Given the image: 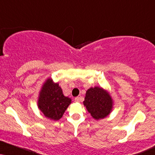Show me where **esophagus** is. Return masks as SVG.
Wrapping results in <instances>:
<instances>
[{
	"mask_svg": "<svg viewBox=\"0 0 155 155\" xmlns=\"http://www.w3.org/2000/svg\"><path fill=\"white\" fill-rule=\"evenodd\" d=\"M74 100H75V102H80V97H75V99H74Z\"/></svg>",
	"mask_w": 155,
	"mask_h": 155,
	"instance_id": "1",
	"label": "esophagus"
}]
</instances>
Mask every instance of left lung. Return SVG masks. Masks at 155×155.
<instances>
[{"label":"left lung","mask_w":155,"mask_h":155,"mask_svg":"<svg viewBox=\"0 0 155 155\" xmlns=\"http://www.w3.org/2000/svg\"><path fill=\"white\" fill-rule=\"evenodd\" d=\"M84 105L95 120L105 118L113 109V100L109 93L101 87H91L86 92Z\"/></svg>","instance_id":"1"}]
</instances>
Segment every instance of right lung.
I'll return each mask as SVG.
<instances>
[{"label": "right lung", "mask_w": 155, "mask_h": 155, "mask_svg": "<svg viewBox=\"0 0 155 155\" xmlns=\"http://www.w3.org/2000/svg\"><path fill=\"white\" fill-rule=\"evenodd\" d=\"M71 103V100L63 94L62 89L58 83L48 79L42 85L39 94V109L46 118L58 120L62 118L67 107Z\"/></svg>", "instance_id": "right-lung-1"}]
</instances>
